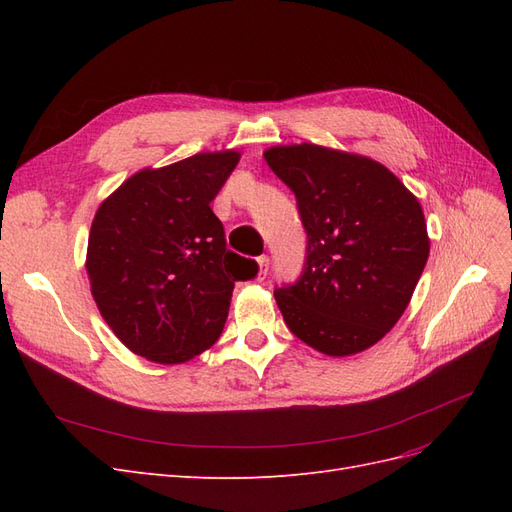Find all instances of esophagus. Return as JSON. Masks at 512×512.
Returning a JSON list of instances; mask_svg holds the SVG:
<instances>
[{
    "instance_id": "esophagus-1",
    "label": "esophagus",
    "mask_w": 512,
    "mask_h": 512,
    "mask_svg": "<svg viewBox=\"0 0 512 512\" xmlns=\"http://www.w3.org/2000/svg\"><path fill=\"white\" fill-rule=\"evenodd\" d=\"M258 282H265L267 280V273H269V258L267 256H260L258 260Z\"/></svg>"
}]
</instances>
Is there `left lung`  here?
<instances>
[{
	"instance_id": "left-lung-1",
	"label": "left lung",
	"mask_w": 512,
	"mask_h": 512,
	"mask_svg": "<svg viewBox=\"0 0 512 512\" xmlns=\"http://www.w3.org/2000/svg\"><path fill=\"white\" fill-rule=\"evenodd\" d=\"M262 156L297 196L307 230L301 280L275 290L288 329L329 356L378 344L406 312L429 258L418 198L361 153L301 143Z\"/></svg>"
}]
</instances>
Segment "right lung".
Wrapping results in <instances>:
<instances>
[{"mask_svg": "<svg viewBox=\"0 0 512 512\" xmlns=\"http://www.w3.org/2000/svg\"><path fill=\"white\" fill-rule=\"evenodd\" d=\"M239 160L237 149H222L147 166L106 196L91 222V297L119 342L151 363L181 365L209 350L235 282L258 271L226 250L209 207Z\"/></svg>", "mask_w": 512, "mask_h": 512, "instance_id": "add662e5", "label": "right lung"}]
</instances>
